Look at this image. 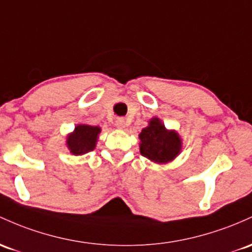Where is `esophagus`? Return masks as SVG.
<instances>
[{"instance_id":"obj_1","label":"esophagus","mask_w":252,"mask_h":252,"mask_svg":"<svg viewBox=\"0 0 252 252\" xmlns=\"http://www.w3.org/2000/svg\"><path fill=\"white\" fill-rule=\"evenodd\" d=\"M126 122L124 118H118V120L116 121V126H117L118 129H124L126 128Z\"/></svg>"}]
</instances>
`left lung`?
Masks as SVG:
<instances>
[{"label":"left lung","instance_id":"left-lung-1","mask_svg":"<svg viewBox=\"0 0 252 252\" xmlns=\"http://www.w3.org/2000/svg\"><path fill=\"white\" fill-rule=\"evenodd\" d=\"M140 153L151 161L162 165L181 154L183 140L173 129H167L161 120L153 117L139 134Z\"/></svg>","mask_w":252,"mask_h":252}]
</instances>
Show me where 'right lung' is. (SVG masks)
Masks as SVG:
<instances>
[{"instance_id": "right-lung-1", "label": "right lung", "mask_w": 252, "mask_h": 252, "mask_svg": "<svg viewBox=\"0 0 252 252\" xmlns=\"http://www.w3.org/2000/svg\"><path fill=\"white\" fill-rule=\"evenodd\" d=\"M100 132V126L77 124L75 129L67 135L65 146L73 156H84L95 148Z\"/></svg>"}]
</instances>
